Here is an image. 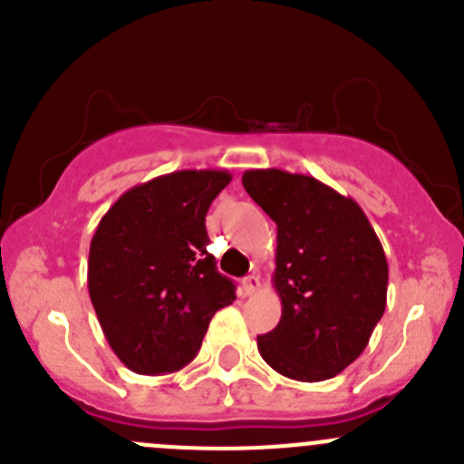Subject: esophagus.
<instances>
[{
    "instance_id": "1",
    "label": "esophagus",
    "mask_w": 464,
    "mask_h": 464,
    "mask_svg": "<svg viewBox=\"0 0 464 464\" xmlns=\"http://www.w3.org/2000/svg\"><path fill=\"white\" fill-rule=\"evenodd\" d=\"M242 289H245L246 296H251V294L258 292V289H260V276L258 274L246 276V278L242 280Z\"/></svg>"
}]
</instances>
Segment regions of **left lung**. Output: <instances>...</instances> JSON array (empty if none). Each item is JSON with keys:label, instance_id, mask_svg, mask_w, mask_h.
<instances>
[{"label": "left lung", "instance_id": "left-lung-1", "mask_svg": "<svg viewBox=\"0 0 464 464\" xmlns=\"http://www.w3.org/2000/svg\"><path fill=\"white\" fill-rule=\"evenodd\" d=\"M245 190L278 227L274 287L278 325L258 350L280 375L323 382L366 350L386 310L388 262L362 206L307 175L266 168Z\"/></svg>", "mask_w": 464, "mask_h": 464}]
</instances>
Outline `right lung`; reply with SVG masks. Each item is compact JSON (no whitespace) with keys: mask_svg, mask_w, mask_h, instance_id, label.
I'll return each instance as SVG.
<instances>
[{"mask_svg":"<svg viewBox=\"0 0 464 464\" xmlns=\"http://www.w3.org/2000/svg\"><path fill=\"white\" fill-rule=\"evenodd\" d=\"M227 170H177L121 195L89 245L87 285L116 357L139 375L188 366L236 285L206 251V213Z\"/></svg>","mask_w":464,"mask_h":464,"instance_id":"1","label":"right lung"}]
</instances>
